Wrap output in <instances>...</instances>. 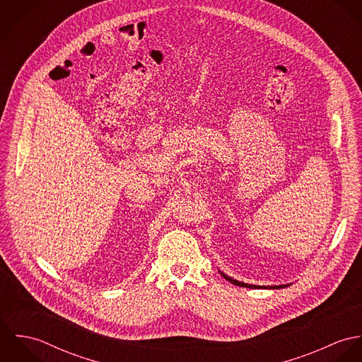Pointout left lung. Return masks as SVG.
Masks as SVG:
<instances>
[{
    "mask_svg": "<svg viewBox=\"0 0 362 362\" xmlns=\"http://www.w3.org/2000/svg\"><path fill=\"white\" fill-rule=\"evenodd\" d=\"M221 276H223L226 280H228L230 283L235 284V286H241V287H247V288H263V287H260V286H252V284H247V283H243V281L234 280V279L228 277V276H227V274H224V273H221ZM281 287H284V286H276V287H272V288H281Z\"/></svg>",
    "mask_w": 362,
    "mask_h": 362,
    "instance_id": "8db88e82",
    "label": "left lung"
}]
</instances>
